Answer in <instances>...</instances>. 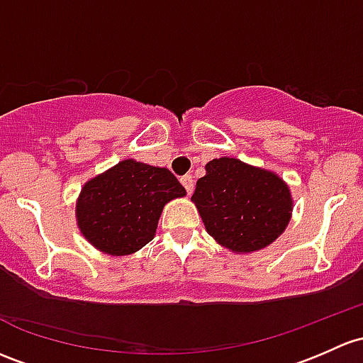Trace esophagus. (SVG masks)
I'll use <instances>...</instances> for the list:
<instances>
[{"label": "esophagus", "mask_w": 363, "mask_h": 363, "mask_svg": "<svg viewBox=\"0 0 363 363\" xmlns=\"http://www.w3.org/2000/svg\"><path fill=\"white\" fill-rule=\"evenodd\" d=\"M181 182L182 186L186 188V191H188V194L193 193V188H194V181L191 175H184V177H181Z\"/></svg>", "instance_id": "1"}]
</instances>
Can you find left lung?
Listing matches in <instances>:
<instances>
[{
    "label": "left lung",
    "mask_w": 363,
    "mask_h": 363,
    "mask_svg": "<svg viewBox=\"0 0 363 363\" xmlns=\"http://www.w3.org/2000/svg\"><path fill=\"white\" fill-rule=\"evenodd\" d=\"M205 170L191 201L220 247L252 254L272 245L285 231L294 200L280 175L230 156L213 158Z\"/></svg>",
    "instance_id": "8db88e82"
}]
</instances>
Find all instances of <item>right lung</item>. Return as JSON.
Instances as JSON below:
<instances>
[{
  "label": "right lung",
  "mask_w": 363,
  "mask_h": 363,
  "mask_svg": "<svg viewBox=\"0 0 363 363\" xmlns=\"http://www.w3.org/2000/svg\"><path fill=\"white\" fill-rule=\"evenodd\" d=\"M182 196L186 189L169 169L121 160L83 184L76 224L102 254L130 255L155 238L163 207Z\"/></svg>",
  "instance_id": "1"
}]
</instances>
